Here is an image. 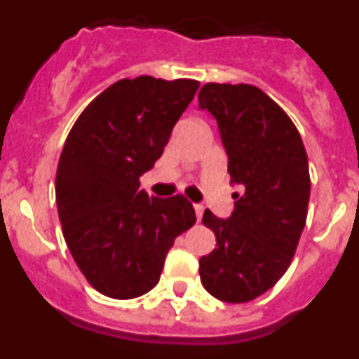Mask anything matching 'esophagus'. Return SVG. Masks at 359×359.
I'll list each match as a JSON object with an SVG mask.
<instances>
[{
    "label": "esophagus",
    "instance_id": "esophagus-1",
    "mask_svg": "<svg viewBox=\"0 0 359 359\" xmlns=\"http://www.w3.org/2000/svg\"><path fill=\"white\" fill-rule=\"evenodd\" d=\"M194 210H196V219H201V215H203V210H205V208H203V205H199V203H196L194 205Z\"/></svg>",
    "mask_w": 359,
    "mask_h": 359
}]
</instances>
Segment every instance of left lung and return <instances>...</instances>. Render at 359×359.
I'll list each match as a JSON object with an SVG mask.
<instances>
[{
  "instance_id": "left-lung-1",
  "label": "left lung",
  "mask_w": 359,
  "mask_h": 359,
  "mask_svg": "<svg viewBox=\"0 0 359 359\" xmlns=\"http://www.w3.org/2000/svg\"><path fill=\"white\" fill-rule=\"evenodd\" d=\"M198 100L217 122L230 183L243 189L230 217L203 214L217 244L199 259V277L212 297L250 302L286 273L306 226V149L290 116L255 86L210 82Z\"/></svg>"
}]
</instances>
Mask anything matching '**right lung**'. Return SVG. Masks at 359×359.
I'll return each instance as SVG.
<instances>
[{"mask_svg": "<svg viewBox=\"0 0 359 359\" xmlns=\"http://www.w3.org/2000/svg\"><path fill=\"white\" fill-rule=\"evenodd\" d=\"M198 81L122 79L82 111L55 177L62 233L98 293L118 300L156 286L174 239L196 223L183 196L151 198L140 176L163 154Z\"/></svg>", "mask_w": 359, "mask_h": 359, "instance_id": "add662e5", "label": "right lung"}]
</instances>
